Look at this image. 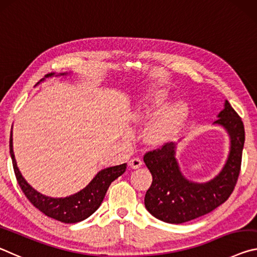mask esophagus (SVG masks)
<instances>
[{"label":"esophagus","mask_w":257,"mask_h":257,"mask_svg":"<svg viewBox=\"0 0 257 257\" xmlns=\"http://www.w3.org/2000/svg\"><path fill=\"white\" fill-rule=\"evenodd\" d=\"M130 166H131L132 168H134V170H136V168H139V167H141V165H142V161L140 158H138V157H134V158H132L131 161H130Z\"/></svg>","instance_id":"34e87169"}]
</instances>
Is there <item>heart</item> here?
I'll list each match as a JSON object with an SVG mask.
<instances>
[{
    "mask_svg": "<svg viewBox=\"0 0 257 257\" xmlns=\"http://www.w3.org/2000/svg\"><path fill=\"white\" fill-rule=\"evenodd\" d=\"M171 99L172 93L165 87H148L142 92L139 103L130 113V121L133 125L146 124L147 121L153 119L158 112L170 102ZM188 117L189 107L186 102L178 100L168 104L158 114L156 118L147 126L145 140L151 146L167 144L178 136V133L186 124Z\"/></svg>",
    "mask_w": 257,
    "mask_h": 257,
    "instance_id": "obj_1",
    "label": "heart"
}]
</instances>
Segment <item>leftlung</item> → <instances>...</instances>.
Here are the masks:
<instances>
[{"instance_id":"obj_1","label":"left lung","mask_w":257,"mask_h":257,"mask_svg":"<svg viewBox=\"0 0 257 257\" xmlns=\"http://www.w3.org/2000/svg\"><path fill=\"white\" fill-rule=\"evenodd\" d=\"M213 125L221 126L228 133L229 153L221 171L206 182L189 180L181 171L176 149L182 139L145 155L144 162L153 175L145 206L158 220L172 224L191 221L223 204L233 191L240 172L245 128L228 100H224Z\"/></svg>"}]
</instances>
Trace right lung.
<instances>
[{
	"mask_svg": "<svg viewBox=\"0 0 257 257\" xmlns=\"http://www.w3.org/2000/svg\"><path fill=\"white\" fill-rule=\"evenodd\" d=\"M70 74L71 71L59 74L50 73L45 75L44 78H42L36 85L44 82L46 78L67 76V75ZM10 155L17 181H18L19 186L22 188L25 196L27 197V199L37 209H40L42 213L45 214L46 216L60 221L62 223H77V222H81L91 216L100 207L112 181H115L126 171V163L121 164V165L103 168V170L99 171L95 174L94 178L90 181V183L85 188H83L82 190L74 193V195L64 197V198L62 197L61 198H54V197L45 196L43 193L35 190L25 180L22 172L19 171L14 153L12 127L10 133Z\"/></svg>",
	"mask_w": 257,
	"mask_h": 257,
	"instance_id": "obj_1",
	"label": "right lung"
}]
</instances>
